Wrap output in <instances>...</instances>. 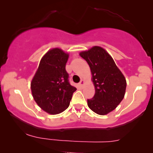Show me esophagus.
Masks as SVG:
<instances>
[{"mask_svg":"<svg viewBox=\"0 0 153 153\" xmlns=\"http://www.w3.org/2000/svg\"><path fill=\"white\" fill-rule=\"evenodd\" d=\"M84 80H81V81H80V83H79V86H80V87H83V85H84Z\"/></svg>","mask_w":153,"mask_h":153,"instance_id":"obj_1","label":"esophagus"}]
</instances>
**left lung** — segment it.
Returning <instances> with one entry per match:
<instances>
[{
    "mask_svg": "<svg viewBox=\"0 0 153 153\" xmlns=\"http://www.w3.org/2000/svg\"><path fill=\"white\" fill-rule=\"evenodd\" d=\"M90 67L95 93L87 100L88 106L98 115H104L114 110L124 98L126 82L105 49L94 47L80 53Z\"/></svg>",
    "mask_w": 153,
    "mask_h": 153,
    "instance_id": "left-lung-1",
    "label": "left lung"
}]
</instances>
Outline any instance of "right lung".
I'll list each match as a JSON object with an SVG mask.
<instances>
[{
  "instance_id": "obj_1",
  "label": "right lung",
  "mask_w": 153,
  "mask_h": 153,
  "mask_svg": "<svg viewBox=\"0 0 153 153\" xmlns=\"http://www.w3.org/2000/svg\"><path fill=\"white\" fill-rule=\"evenodd\" d=\"M69 55L55 48L44 55L31 83L32 96L38 105L52 115L61 113L69 106L76 88L69 81L66 64Z\"/></svg>"
}]
</instances>
